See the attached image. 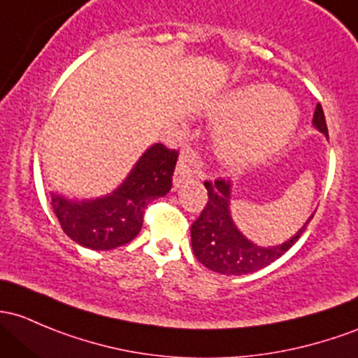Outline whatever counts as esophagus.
Masks as SVG:
<instances>
[{"mask_svg": "<svg viewBox=\"0 0 358 358\" xmlns=\"http://www.w3.org/2000/svg\"><path fill=\"white\" fill-rule=\"evenodd\" d=\"M194 178V169H192L190 163H189V157L182 156L178 159V164H176L175 169V175H173V185L180 187L183 183H187L189 180Z\"/></svg>", "mask_w": 358, "mask_h": 358, "instance_id": "obj_1", "label": "esophagus"}]
</instances>
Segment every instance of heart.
<instances>
[{"label": "heart", "instance_id": "heart-1", "mask_svg": "<svg viewBox=\"0 0 358 358\" xmlns=\"http://www.w3.org/2000/svg\"><path fill=\"white\" fill-rule=\"evenodd\" d=\"M210 115L223 122L216 134V152L231 166L271 156L299 125V110L289 94L261 84L229 90L216 101Z\"/></svg>", "mask_w": 358, "mask_h": 358}]
</instances>
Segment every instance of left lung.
Returning <instances> with one entry per match:
<instances>
[{
  "instance_id": "left-lung-1",
  "label": "left lung",
  "mask_w": 358,
  "mask_h": 358,
  "mask_svg": "<svg viewBox=\"0 0 358 358\" xmlns=\"http://www.w3.org/2000/svg\"><path fill=\"white\" fill-rule=\"evenodd\" d=\"M312 123L328 138V127L321 104L315 106ZM204 185L208 189L209 201L190 228L192 250L197 261L214 273L240 276L266 268L271 262L280 259L288 248L295 245L314 217V214H310L303 227L287 242L273 247H261L250 242L233 221L229 210V199H231L229 182L216 180L214 183L206 182Z\"/></svg>"
}]
</instances>
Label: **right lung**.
I'll list each match as a JSON object with an SVG mask.
<instances>
[{
	"label": "right lung",
	"mask_w": 358,
	"mask_h": 358,
	"mask_svg": "<svg viewBox=\"0 0 358 358\" xmlns=\"http://www.w3.org/2000/svg\"><path fill=\"white\" fill-rule=\"evenodd\" d=\"M176 159V150L154 144L111 194L75 201L51 192L52 210L63 231L92 250H111L131 242L142 228L145 206L171 190Z\"/></svg>",
	"instance_id": "obj_1"
}]
</instances>
